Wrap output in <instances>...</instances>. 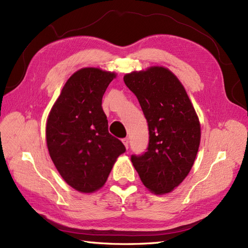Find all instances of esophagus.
<instances>
[{
    "label": "esophagus",
    "mask_w": 248,
    "mask_h": 248,
    "mask_svg": "<svg viewBox=\"0 0 248 248\" xmlns=\"http://www.w3.org/2000/svg\"><path fill=\"white\" fill-rule=\"evenodd\" d=\"M123 143L124 144L125 149L128 150V149H129V138H124V139H123Z\"/></svg>",
    "instance_id": "34e87169"
}]
</instances>
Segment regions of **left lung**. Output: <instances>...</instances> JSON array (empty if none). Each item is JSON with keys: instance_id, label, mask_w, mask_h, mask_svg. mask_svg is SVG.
Returning a JSON list of instances; mask_svg holds the SVG:
<instances>
[{"instance_id": "obj_1", "label": "left lung", "mask_w": 248, "mask_h": 248, "mask_svg": "<svg viewBox=\"0 0 248 248\" xmlns=\"http://www.w3.org/2000/svg\"><path fill=\"white\" fill-rule=\"evenodd\" d=\"M136 95L149 125V145L141 155H132L133 166L144 186L161 195L185 180L199 149L198 116L185 87L164 67H150L124 76Z\"/></svg>"}]
</instances>
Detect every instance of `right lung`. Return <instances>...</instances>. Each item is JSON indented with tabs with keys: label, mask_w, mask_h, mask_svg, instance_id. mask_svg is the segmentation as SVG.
Returning <instances> with one entry per match:
<instances>
[{
	"label": "right lung",
	"mask_w": 248,
	"mask_h": 248,
	"mask_svg": "<svg viewBox=\"0 0 248 248\" xmlns=\"http://www.w3.org/2000/svg\"><path fill=\"white\" fill-rule=\"evenodd\" d=\"M114 72L82 68L63 86L49 113L46 140L50 157L68 185L80 193L103 186L124 143L108 131L101 100Z\"/></svg>",
	"instance_id": "obj_1"
}]
</instances>
